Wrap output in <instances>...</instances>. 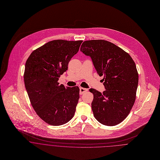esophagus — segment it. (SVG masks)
<instances>
[{
	"instance_id": "obj_1",
	"label": "esophagus",
	"mask_w": 160,
	"mask_h": 160,
	"mask_svg": "<svg viewBox=\"0 0 160 160\" xmlns=\"http://www.w3.org/2000/svg\"><path fill=\"white\" fill-rule=\"evenodd\" d=\"M88 91V89L84 88L82 87L80 88V94H83L84 92H87Z\"/></svg>"
}]
</instances>
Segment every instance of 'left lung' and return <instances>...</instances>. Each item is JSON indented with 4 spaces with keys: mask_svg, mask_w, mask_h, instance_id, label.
<instances>
[{
    "mask_svg": "<svg viewBox=\"0 0 160 160\" xmlns=\"http://www.w3.org/2000/svg\"><path fill=\"white\" fill-rule=\"evenodd\" d=\"M80 51L91 58L102 79V93L90 89L94 99L91 108L95 118L101 124L115 126L130 113L136 98L139 75L131 56L116 45L104 40L83 42Z\"/></svg>",
    "mask_w": 160,
    "mask_h": 160,
    "instance_id": "1",
    "label": "left lung"
}]
</instances>
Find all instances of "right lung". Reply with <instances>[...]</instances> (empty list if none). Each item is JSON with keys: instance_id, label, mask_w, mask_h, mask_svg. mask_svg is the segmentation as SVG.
<instances>
[{"instance_id": "obj_1", "label": "right lung", "mask_w": 160, "mask_h": 160, "mask_svg": "<svg viewBox=\"0 0 160 160\" xmlns=\"http://www.w3.org/2000/svg\"><path fill=\"white\" fill-rule=\"evenodd\" d=\"M83 40H54L34 50L28 58L24 81L31 105L45 123L59 126L73 118L80 98L78 87L58 82L67 71Z\"/></svg>"}]
</instances>
